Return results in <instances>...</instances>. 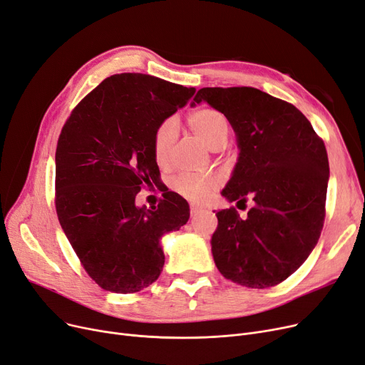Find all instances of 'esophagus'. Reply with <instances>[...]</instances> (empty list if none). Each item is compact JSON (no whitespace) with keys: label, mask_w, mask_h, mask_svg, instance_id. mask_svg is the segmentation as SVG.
<instances>
[{"label":"esophagus","mask_w":365,"mask_h":365,"mask_svg":"<svg viewBox=\"0 0 365 365\" xmlns=\"http://www.w3.org/2000/svg\"><path fill=\"white\" fill-rule=\"evenodd\" d=\"M200 211H202V207H199V206H196V205H192V206H190V214H192V217L197 215Z\"/></svg>","instance_id":"esophagus-1"}]
</instances>
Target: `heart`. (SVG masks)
<instances>
[{
    "label": "heart",
    "instance_id": "b5f03b06",
    "mask_svg": "<svg viewBox=\"0 0 365 365\" xmlns=\"http://www.w3.org/2000/svg\"><path fill=\"white\" fill-rule=\"evenodd\" d=\"M188 125L192 130L203 140V143L212 150L222 145L229 135V121L224 114L212 108H199L188 115ZM178 133L177 121L166 118L158 126L153 136L154 159L159 165H165L169 159L173 143ZM218 182L214 178H199L193 175H178L172 181V187L181 196L193 200L203 202L207 199Z\"/></svg>",
    "mask_w": 365,
    "mask_h": 365
}]
</instances>
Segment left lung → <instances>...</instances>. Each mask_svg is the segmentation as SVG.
I'll use <instances>...</instances> for the list:
<instances>
[{
  "label": "left lung",
  "instance_id": "left-lung-1",
  "mask_svg": "<svg viewBox=\"0 0 365 365\" xmlns=\"http://www.w3.org/2000/svg\"><path fill=\"white\" fill-rule=\"evenodd\" d=\"M206 102L235 130L237 162L221 196L252 202L247 218L217 212L211 250L220 273L248 288H269L296 272L318 244L329 177L327 150L291 103L254 88H203Z\"/></svg>",
  "mask_w": 365,
  "mask_h": 365
}]
</instances>
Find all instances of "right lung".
<instances>
[{"instance_id":"add662e5","label":"right lung","mask_w":365,"mask_h":365,"mask_svg":"<svg viewBox=\"0 0 365 365\" xmlns=\"http://www.w3.org/2000/svg\"><path fill=\"white\" fill-rule=\"evenodd\" d=\"M195 88L126 73L103 80L66 120L56 148V212L86 272L103 289L129 294L158 281L162 237L188 221V203L166 192L147 210L135 199L159 166L153 136Z\"/></svg>"}]
</instances>
